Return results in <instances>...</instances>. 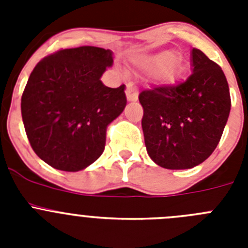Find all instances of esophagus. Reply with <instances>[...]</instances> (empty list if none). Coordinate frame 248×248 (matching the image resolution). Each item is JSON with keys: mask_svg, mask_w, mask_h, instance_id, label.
Masks as SVG:
<instances>
[{"mask_svg": "<svg viewBox=\"0 0 248 248\" xmlns=\"http://www.w3.org/2000/svg\"><path fill=\"white\" fill-rule=\"evenodd\" d=\"M125 93L129 102H135V100H138V89L133 83H128L126 84Z\"/></svg>", "mask_w": 248, "mask_h": 248, "instance_id": "34e87169", "label": "esophagus"}]
</instances>
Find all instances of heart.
<instances>
[{
    "mask_svg": "<svg viewBox=\"0 0 248 248\" xmlns=\"http://www.w3.org/2000/svg\"><path fill=\"white\" fill-rule=\"evenodd\" d=\"M175 54L171 52H164L156 56L144 58L140 61V65L148 71H157L160 69V76L164 80L172 83L181 73L180 63L174 61Z\"/></svg>",
    "mask_w": 248,
    "mask_h": 248,
    "instance_id": "obj_1",
    "label": "heart"
}]
</instances>
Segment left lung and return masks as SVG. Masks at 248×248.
<instances>
[{"instance_id":"1","label":"left lung","mask_w":248,"mask_h":248,"mask_svg":"<svg viewBox=\"0 0 248 248\" xmlns=\"http://www.w3.org/2000/svg\"><path fill=\"white\" fill-rule=\"evenodd\" d=\"M149 156L161 168L180 170L203 163L217 146L231 109L222 69L192 48V73L184 82L139 94Z\"/></svg>"}]
</instances>
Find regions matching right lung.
<instances>
[{"mask_svg":"<svg viewBox=\"0 0 248 248\" xmlns=\"http://www.w3.org/2000/svg\"><path fill=\"white\" fill-rule=\"evenodd\" d=\"M111 50L92 46L57 50L37 63L22 94L26 134L52 168L79 171L102 155L107 126L126 105L124 85L105 87Z\"/></svg>","mask_w":248,"mask_h":248,"instance_id":"obj_1","label":"right lung"}]
</instances>
